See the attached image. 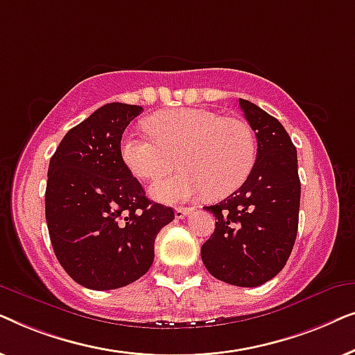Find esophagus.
<instances>
[{
	"label": "esophagus",
	"instance_id": "1",
	"mask_svg": "<svg viewBox=\"0 0 355 355\" xmlns=\"http://www.w3.org/2000/svg\"><path fill=\"white\" fill-rule=\"evenodd\" d=\"M193 211V208L192 207H178L176 208V218L178 220H182V218H186L187 215H191V213Z\"/></svg>",
	"mask_w": 355,
	"mask_h": 355
}]
</instances>
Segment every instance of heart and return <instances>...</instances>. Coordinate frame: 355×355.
<instances>
[{"instance_id":"obj_1","label":"heart","mask_w":355,"mask_h":355,"mask_svg":"<svg viewBox=\"0 0 355 355\" xmlns=\"http://www.w3.org/2000/svg\"><path fill=\"white\" fill-rule=\"evenodd\" d=\"M147 125L152 134L124 135L121 157L142 181L166 176L179 159L182 171L150 189L159 202H186L207 192L226 197L244 184L255 164V135L242 119L181 108L152 116Z\"/></svg>"}]
</instances>
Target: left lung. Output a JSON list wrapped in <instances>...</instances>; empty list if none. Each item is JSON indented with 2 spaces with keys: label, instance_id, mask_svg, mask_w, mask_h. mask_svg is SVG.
<instances>
[{
  "label": "left lung",
  "instance_id": "1",
  "mask_svg": "<svg viewBox=\"0 0 355 355\" xmlns=\"http://www.w3.org/2000/svg\"><path fill=\"white\" fill-rule=\"evenodd\" d=\"M239 106L257 137V158L245 182L207 211L215 231L200 255L216 279L255 288L275 278L293 252L299 226L297 150L283 124L249 100Z\"/></svg>",
  "mask_w": 355,
  "mask_h": 355
}]
</instances>
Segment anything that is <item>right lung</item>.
Returning <instances> with one entry per match:
<instances>
[{"label":"right lung","mask_w":355,"mask_h":355,"mask_svg":"<svg viewBox=\"0 0 355 355\" xmlns=\"http://www.w3.org/2000/svg\"><path fill=\"white\" fill-rule=\"evenodd\" d=\"M142 106L108 103L72 128L48 168L45 215L53 250L76 283L118 289L147 273L171 207L153 203L121 157Z\"/></svg>","instance_id":"1"}]
</instances>
